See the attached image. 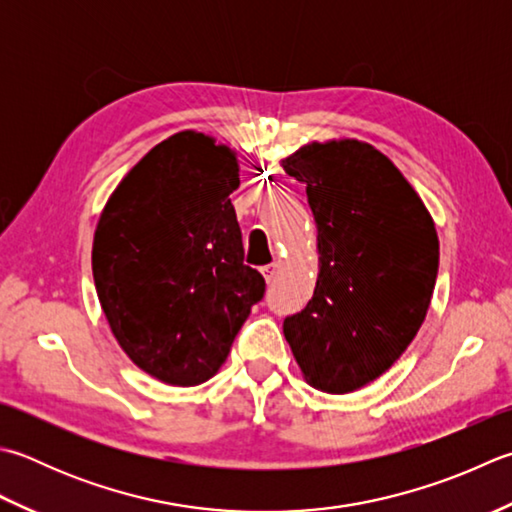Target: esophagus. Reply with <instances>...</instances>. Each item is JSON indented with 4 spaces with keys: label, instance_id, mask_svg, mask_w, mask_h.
Listing matches in <instances>:
<instances>
[{
    "label": "esophagus",
    "instance_id": "obj_1",
    "mask_svg": "<svg viewBox=\"0 0 512 512\" xmlns=\"http://www.w3.org/2000/svg\"><path fill=\"white\" fill-rule=\"evenodd\" d=\"M277 270H279V264H277V262H273V264H268V266H264V268H262V275L266 277V282H268V284L273 282V279H275Z\"/></svg>",
    "mask_w": 512,
    "mask_h": 512
}]
</instances>
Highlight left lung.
Masks as SVG:
<instances>
[{
    "mask_svg": "<svg viewBox=\"0 0 512 512\" xmlns=\"http://www.w3.org/2000/svg\"><path fill=\"white\" fill-rule=\"evenodd\" d=\"M306 184L319 275L286 342L310 384L344 395L393 366L433 297L439 242L422 199L386 155L357 139L308 144L284 162Z\"/></svg>",
    "mask_w": 512,
    "mask_h": 512,
    "instance_id": "8db88e82",
    "label": "left lung"
}]
</instances>
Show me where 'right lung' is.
Instances as JSON below:
<instances>
[{
	"mask_svg": "<svg viewBox=\"0 0 512 512\" xmlns=\"http://www.w3.org/2000/svg\"><path fill=\"white\" fill-rule=\"evenodd\" d=\"M237 186L233 150L184 130L142 157L99 217V304L126 355L164 384L213 377L266 293L244 264Z\"/></svg>",
	"mask_w": 512,
	"mask_h": 512,
	"instance_id": "add662e5",
	"label": "right lung"
}]
</instances>
